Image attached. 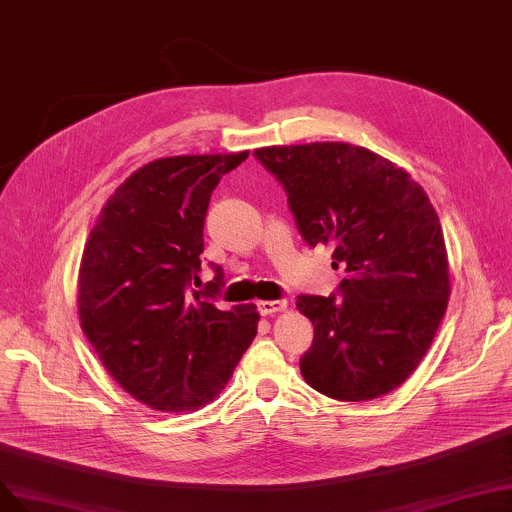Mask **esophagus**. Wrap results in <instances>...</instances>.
Listing matches in <instances>:
<instances>
[{
	"mask_svg": "<svg viewBox=\"0 0 512 512\" xmlns=\"http://www.w3.org/2000/svg\"><path fill=\"white\" fill-rule=\"evenodd\" d=\"M257 308H259V312H261L263 316H270V314H276V312L285 310V308H287V301H282V299L270 301V299H266V301H259Z\"/></svg>",
	"mask_w": 512,
	"mask_h": 512,
	"instance_id": "1",
	"label": "esophagus"
}]
</instances>
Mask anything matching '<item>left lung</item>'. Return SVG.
I'll return each mask as SVG.
<instances>
[{
	"instance_id": "1",
	"label": "left lung",
	"mask_w": 512,
	"mask_h": 512,
	"mask_svg": "<svg viewBox=\"0 0 512 512\" xmlns=\"http://www.w3.org/2000/svg\"><path fill=\"white\" fill-rule=\"evenodd\" d=\"M285 187L297 230L329 244L350 274L342 297L299 295L314 325L304 380L337 401H371L420 365L447 310L449 261L439 215L405 168L350 143L253 151Z\"/></svg>"
}]
</instances>
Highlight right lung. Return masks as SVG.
<instances>
[{
	"label": "right lung",
	"mask_w": 512,
	"mask_h": 512,
	"mask_svg": "<svg viewBox=\"0 0 512 512\" xmlns=\"http://www.w3.org/2000/svg\"><path fill=\"white\" fill-rule=\"evenodd\" d=\"M249 158H160L109 196L84 244L80 325L132 399L164 413L196 411L225 388L257 335L255 304L215 308L223 270L200 285L204 217L219 179Z\"/></svg>",
	"instance_id": "add662e5"
}]
</instances>
